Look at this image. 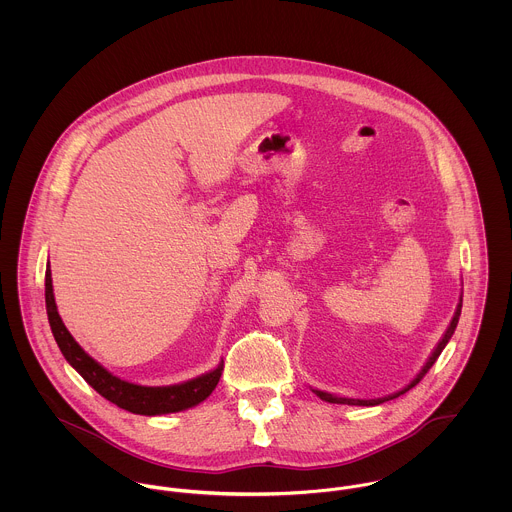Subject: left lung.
I'll return each mask as SVG.
<instances>
[{
  "label": "left lung",
  "instance_id": "obj_1",
  "mask_svg": "<svg viewBox=\"0 0 512 512\" xmlns=\"http://www.w3.org/2000/svg\"><path fill=\"white\" fill-rule=\"evenodd\" d=\"M461 301L463 299H459V305H457V311H455V315H453V319H451V323H449V327H447V331H445V335H443V339L439 341L438 347H436V351L432 353V357H430V361L426 363V366L422 368V372L406 386V388H402L400 392H396V394H392V396H388V398H380V400H355V398H339V396H333V394H329V392H321V390H313L321 400H325V402H331V404H351V406H376V404H382V402H386V400H392V398H398L400 394H404V392H408L410 388H414L424 376H426V372L434 366V363L438 361L439 355H441V351L445 349V345H447V341L451 339V335H453V331H455V327H457V321H459V315H461Z\"/></svg>",
  "mask_w": 512,
  "mask_h": 512
}]
</instances>
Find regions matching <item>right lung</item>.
<instances>
[{
  "label": "right lung",
  "mask_w": 512,
  "mask_h": 512,
  "mask_svg": "<svg viewBox=\"0 0 512 512\" xmlns=\"http://www.w3.org/2000/svg\"><path fill=\"white\" fill-rule=\"evenodd\" d=\"M45 303H47V315L51 323V331L55 335V341L65 355V359L71 363L74 370L106 400L116 404L118 408H124L132 414L142 416H159V414H171L181 412L191 406H197L203 402L219 384L222 365L215 370L193 378L183 384L175 386H138L132 382H126L106 368L98 365L92 357H88L80 345L73 339V335L67 331L65 323L59 317L55 295H53V280H51V268L47 266L45 274Z\"/></svg>",
  "instance_id": "obj_1"
}]
</instances>
